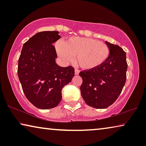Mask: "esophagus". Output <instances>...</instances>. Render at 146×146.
Returning a JSON list of instances; mask_svg holds the SVG:
<instances>
[{
	"label": "esophagus",
	"instance_id": "esophagus-1",
	"mask_svg": "<svg viewBox=\"0 0 146 146\" xmlns=\"http://www.w3.org/2000/svg\"><path fill=\"white\" fill-rule=\"evenodd\" d=\"M80 71L78 69H75V75H78Z\"/></svg>",
	"mask_w": 146,
	"mask_h": 146
}]
</instances>
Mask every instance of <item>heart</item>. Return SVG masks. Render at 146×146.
I'll list each match as a JSON object with an SVG mask.
<instances>
[{
	"label": "heart",
	"instance_id": "b5f03b06",
	"mask_svg": "<svg viewBox=\"0 0 146 146\" xmlns=\"http://www.w3.org/2000/svg\"><path fill=\"white\" fill-rule=\"evenodd\" d=\"M58 55L66 63H72L76 58L77 64L84 70H92L98 67L106 60L109 56V48L106 44L90 38L72 37L58 43Z\"/></svg>",
	"mask_w": 146,
	"mask_h": 146
}]
</instances>
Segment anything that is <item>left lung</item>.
Returning a JSON list of instances; mask_svg holds the SVG:
<instances>
[{
    "instance_id": "1",
    "label": "left lung",
    "mask_w": 146,
    "mask_h": 146,
    "mask_svg": "<svg viewBox=\"0 0 146 146\" xmlns=\"http://www.w3.org/2000/svg\"><path fill=\"white\" fill-rule=\"evenodd\" d=\"M110 54L104 62L96 68L80 72L81 95L90 106L106 108L116 100L125 80L126 54L121 47L106 41Z\"/></svg>"
}]
</instances>
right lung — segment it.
<instances>
[{
    "label": "right lung",
    "mask_w": 146,
    "mask_h": 146,
    "mask_svg": "<svg viewBox=\"0 0 146 146\" xmlns=\"http://www.w3.org/2000/svg\"><path fill=\"white\" fill-rule=\"evenodd\" d=\"M58 31L36 33L24 44L18 64V76L30 102L39 109L57 106L62 90L74 76V68L61 67L53 43L60 38Z\"/></svg>",
    "instance_id": "add662e5"
}]
</instances>
